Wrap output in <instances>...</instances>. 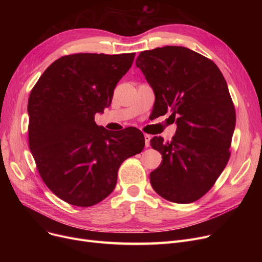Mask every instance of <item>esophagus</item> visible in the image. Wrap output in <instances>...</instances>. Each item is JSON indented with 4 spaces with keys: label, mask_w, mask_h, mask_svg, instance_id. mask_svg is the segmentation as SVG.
Segmentation results:
<instances>
[{
    "label": "esophagus",
    "mask_w": 262,
    "mask_h": 262,
    "mask_svg": "<svg viewBox=\"0 0 262 262\" xmlns=\"http://www.w3.org/2000/svg\"><path fill=\"white\" fill-rule=\"evenodd\" d=\"M144 140H145V147L149 146V140H150V136L147 134H144Z\"/></svg>",
    "instance_id": "obj_1"
}]
</instances>
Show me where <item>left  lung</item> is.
<instances>
[{"label": "left lung", "instance_id": "left-lung-1", "mask_svg": "<svg viewBox=\"0 0 262 262\" xmlns=\"http://www.w3.org/2000/svg\"><path fill=\"white\" fill-rule=\"evenodd\" d=\"M155 93V112L177 123L170 142L162 137L150 145L162 155L150 172L157 193L188 204L204 196L225 169L236 125V110L227 82L209 58L184 47L143 51L136 60Z\"/></svg>", "mask_w": 262, "mask_h": 262}]
</instances>
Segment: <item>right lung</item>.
<instances>
[{
	"instance_id": "1",
	"label": "right lung",
	"mask_w": 262,
	"mask_h": 262,
	"mask_svg": "<svg viewBox=\"0 0 262 262\" xmlns=\"http://www.w3.org/2000/svg\"><path fill=\"white\" fill-rule=\"evenodd\" d=\"M135 55H66L31 91V152L45 184L68 204L90 207L106 199L121 163L144 147V136L136 127L112 133L94 122V115L112 104Z\"/></svg>"
}]
</instances>
